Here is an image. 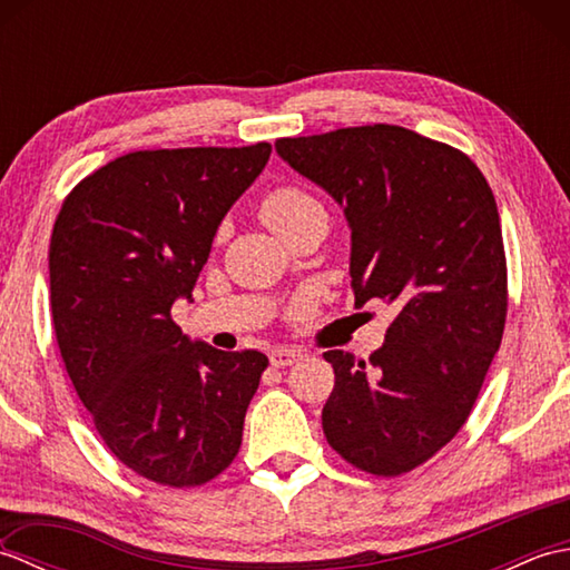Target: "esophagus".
Returning a JSON list of instances; mask_svg holds the SVG:
<instances>
[{"instance_id":"34e87169","label":"esophagus","mask_w":570,"mask_h":570,"mask_svg":"<svg viewBox=\"0 0 570 570\" xmlns=\"http://www.w3.org/2000/svg\"><path fill=\"white\" fill-rule=\"evenodd\" d=\"M301 357H304V353L296 347H274L269 353V362L274 367H292Z\"/></svg>"}]
</instances>
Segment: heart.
I'll use <instances>...</instances> for the list:
<instances>
[{
	"mask_svg": "<svg viewBox=\"0 0 570 570\" xmlns=\"http://www.w3.org/2000/svg\"><path fill=\"white\" fill-rule=\"evenodd\" d=\"M262 220L269 225L276 235L286 237L298 225L316 215H325L323 203L311 190L301 186H278L266 193L259 205Z\"/></svg>",
	"mask_w": 570,
	"mask_h": 570,
	"instance_id": "obj_1",
	"label": "heart"
}]
</instances>
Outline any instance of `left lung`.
I'll return each mask as SVG.
<instances>
[{
	"label": "left lung",
	"instance_id": "8db88e82",
	"mask_svg": "<svg viewBox=\"0 0 570 570\" xmlns=\"http://www.w3.org/2000/svg\"><path fill=\"white\" fill-rule=\"evenodd\" d=\"M282 159L343 205L355 306H394L370 360L323 357L335 386L323 433L372 475L426 463L468 421L507 318L498 203L468 156L396 125L276 139Z\"/></svg>",
	"mask_w": 570,
	"mask_h": 570
}]
</instances>
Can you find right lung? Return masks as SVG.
<instances>
[{"mask_svg":"<svg viewBox=\"0 0 570 570\" xmlns=\"http://www.w3.org/2000/svg\"><path fill=\"white\" fill-rule=\"evenodd\" d=\"M269 154L266 141L131 151L85 176L56 217L48 269L66 372L112 455L159 485L198 488L233 463L269 365L257 350L190 343L171 318Z\"/></svg>","mask_w":570,"mask_h":570,"instance_id":"add662e5","label":"right lung"}]
</instances>
